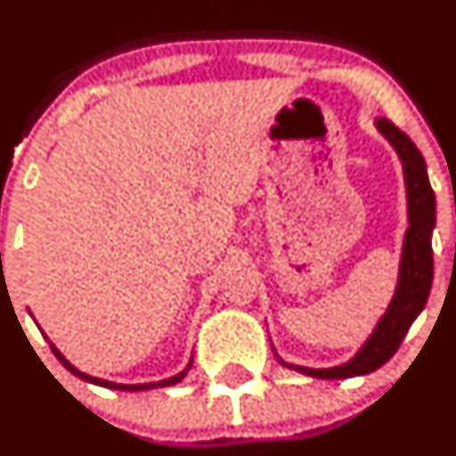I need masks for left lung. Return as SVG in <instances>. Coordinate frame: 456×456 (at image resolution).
<instances>
[{
  "mask_svg": "<svg viewBox=\"0 0 456 456\" xmlns=\"http://www.w3.org/2000/svg\"><path fill=\"white\" fill-rule=\"evenodd\" d=\"M376 128L394 145L400 160H403L406 200H409V228H406L403 258H400L398 287H395L394 300H391L385 315L380 317L379 326L374 328L363 347L356 352L354 359H350L347 363L328 367V370H313V367L289 365L282 359H278L282 365L293 367V370L313 376V379H352V376L370 374V371L385 365L398 352L415 317L424 311L430 285H433L430 237H433L435 228V193L428 183V174H426L424 156L415 148L413 141L385 117L376 119Z\"/></svg>",
  "mask_w": 456,
  "mask_h": 456,
  "instance_id": "1",
  "label": "left lung"
}]
</instances>
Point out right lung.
Wrapping results in <instances>:
<instances>
[{
	"label": "right lung",
	"instance_id": "add662e5",
	"mask_svg": "<svg viewBox=\"0 0 456 456\" xmlns=\"http://www.w3.org/2000/svg\"><path fill=\"white\" fill-rule=\"evenodd\" d=\"M52 346V352L53 354H56V359L61 361L62 365L67 367V370L71 371V374H76L77 379H82V380H86V383H93V385H100V387H109V389H121V391H143V389H156V387H169V385H175V383H180V380L184 379V376H187V371L191 370V363H193V359L189 361V365H187V370H183L180 371V374H175V376H171V379H165V380H159V383H145V385H119V383H110V380H102V379H93V376H89V374H85V371H80V370H76V367H73L69 361L65 359V356L61 354V352L56 350V347H53V344H50Z\"/></svg>",
	"mask_w": 456,
	"mask_h": 456
}]
</instances>
